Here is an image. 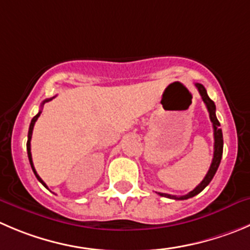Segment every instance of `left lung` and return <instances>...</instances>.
Listing matches in <instances>:
<instances>
[{"mask_svg": "<svg viewBox=\"0 0 250 250\" xmlns=\"http://www.w3.org/2000/svg\"><path fill=\"white\" fill-rule=\"evenodd\" d=\"M196 88H198L199 93H200L201 98H203L204 103H205L206 108H208V114H210V120L212 123L213 126V139H215V145H213V158H212V163L210 166V169H208V174L205 175L203 182L198 185V187L195 188L194 190H191L190 192H188L187 195H182V196H175V195H169V194H165V192H158L161 196H165V198H169V199H174V200H187V199L192 198L195 195H198L199 192L203 191L210 182L212 180L213 175L216 174L217 172V168L221 163V158H222V152H223V136H222V130L220 129V123H218L217 118H216V105L210 99V97L208 96V92H206L205 87L200 83H196Z\"/></svg>", "mask_w": 250, "mask_h": 250, "instance_id": "8db88e82", "label": "left lung"}]
</instances>
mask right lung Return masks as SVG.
I'll use <instances>...</instances> for the list:
<instances>
[{
    "label": "right lung",
    "instance_id": "add662e5",
    "mask_svg": "<svg viewBox=\"0 0 250 250\" xmlns=\"http://www.w3.org/2000/svg\"><path fill=\"white\" fill-rule=\"evenodd\" d=\"M52 98H54V97H52ZM52 98H50V99H45L44 102H42V106L44 105L45 103H46V102H50L51 101ZM40 114H42V110L39 111V113L37 114V115L34 116V118L32 119V121H30V125H29V131H28V141H27V151H28V158H29V162H30V166H32V169H33V172H34V174H35V177H37V179L39 180L40 183H42V185H44L45 188H47V185L45 184L44 182H42V178L39 177V175H38V173H37V170H35V168H34V165H33V159H32V152H30V140H32V135H33V129H34V124H35V121L38 120V118H39L40 116Z\"/></svg>",
    "mask_w": 250,
    "mask_h": 250
}]
</instances>
